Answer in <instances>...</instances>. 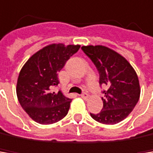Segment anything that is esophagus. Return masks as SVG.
Segmentation results:
<instances>
[{"mask_svg": "<svg viewBox=\"0 0 153 153\" xmlns=\"http://www.w3.org/2000/svg\"><path fill=\"white\" fill-rule=\"evenodd\" d=\"M81 97H82V99H84V100H87V99H88V97H89V95H88V94H87V93H83V94H81Z\"/></svg>", "mask_w": 153, "mask_h": 153, "instance_id": "esophagus-1", "label": "esophagus"}]
</instances>
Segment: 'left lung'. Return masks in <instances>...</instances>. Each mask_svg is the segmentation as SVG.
<instances>
[{
  "mask_svg": "<svg viewBox=\"0 0 153 153\" xmlns=\"http://www.w3.org/2000/svg\"><path fill=\"white\" fill-rule=\"evenodd\" d=\"M82 49L95 65L100 85H107V90L103 91V109L91 117L106 125L119 123L131 113L140 99L136 71L124 57L106 47L83 46Z\"/></svg>",
  "mask_w": 153,
  "mask_h": 153,
  "instance_id": "1",
  "label": "left lung"
}]
</instances>
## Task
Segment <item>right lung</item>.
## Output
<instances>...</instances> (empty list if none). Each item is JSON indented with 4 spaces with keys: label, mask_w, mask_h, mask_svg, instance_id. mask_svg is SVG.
<instances>
[{
    "label": "right lung",
    "mask_w": 153,
    "mask_h": 153,
    "mask_svg": "<svg viewBox=\"0 0 153 153\" xmlns=\"http://www.w3.org/2000/svg\"><path fill=\"white\" fill-rule=\"evenodd\" d=\"M79 45L52 44L37 51L22 68L16 85L17 98L34 121L53 124L66 117L71 99L53 88L59 83L58 73L77 52Z\"/></svg>",
    "instance_id": "obj_1"
}]
</instances>
